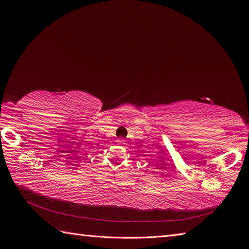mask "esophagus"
<instances>
[{
	"mask_svg": "<svg viewBox=\"0 0 249 249\" xmlns=\"http://www.w3.org/2000/svg\"><path fill=\"white\" fill-rule=\"evenodd\" d=\"M116 142L118 143V144H125V140L123 139V138H119L116 140Z\"/></svg>",
	"mask_w": 249,
	"mask_h": 249,
	"instance_id": "34e87169",
	"label": "esophagus"
}]
</instances>
